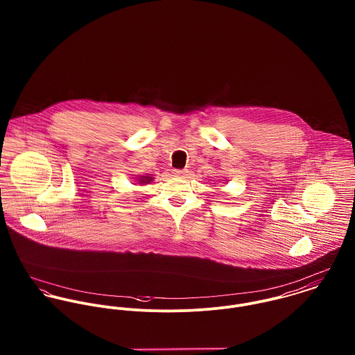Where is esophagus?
Masks as SVG:
<instances>
[{"mask_svg":"<svg viewBox=\"0 0 355 355\" xmlns=\"http://www.w3.org/2000/svg\"><path fill=\"white\" fill-rule=\"evenodd\" d=\"M187 172H189L187 169H173V171H172V173H173L175 176H178V178H182V176H184Z\"/></svg>","mask_w":355,"mask_h":355,"instance_id":"esophagus-1","label":"esophagus"}]
</instances>
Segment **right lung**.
Segmentation results:
<instances>
[{
	"mask_svg": "<svg viewBox=\"0 0 355 355\" xmlns=\"http://www.w3.org/2000/svg\"><path fill=\"white\" fill-rule=\"evenodd\" d=\"M153 180H154L153 175L146 173V175H141V176H138V178L135 179V183H138V184H149V183H152Z\"/></svg>",
	"mask_w": 355,
	"mask_h": 355,
	"instance_id": "1",
	"label": "right lung"
}]
</instances>
